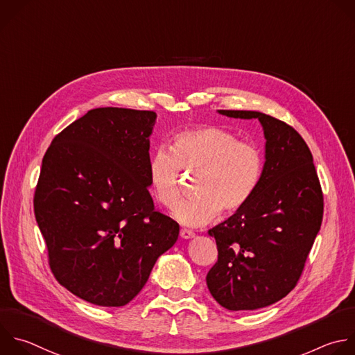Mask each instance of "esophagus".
I'll return each mask as SVG.
<instances>
[{
    "mask_svg": "<svg viewBox=\"0 0 355 355\" xmlns=\"http://www.w3.org/2000/svg\"><path fill=\"white\" fill-rule=\"evenodd\" d=\"M180 235H181V239H184V240H189V239L195 237V232H193V231H191V230L182 228V230L180 231Z\"/></svg>",
    "mask_w": 355,
    "mask_h": 355,
    "instance_id": "1",
    "label": "esophagus"
}]
</instances>
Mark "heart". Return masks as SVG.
Wrapping results in <instances>:
<instances>
[{
	"label": "heart",
	"mask_w": 355,
	"mask_h": 355,
	"mask_svg": "<svg viewBox=\"0 0 355 355\" xmlns=\"http://www.w3.org/2000/svg\"><path fill=\"white\" fill-rule=\"evenodd\" d=\"M181 168L199 173L195 198L180 202L174 217L184 225L199 227L220 211L244 209L262 182V150L220 127L184 130L171 138V149L159 148L149 160V181L156 199L173 207L181 196Z\"/></svg>",
	"instance_id": "b5f03b06"
}]
</instances>
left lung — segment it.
Here are the masks:
<instances>
[{"label":"left lung","instance_id":"left-lung-1","mask_svg":"<svg viewBox=\"0 0 355 355\" xmlns=\"http://www.w3.org/2000/svg\"><path fill=\"white\" fill-rule=\"evenodd\" d=\"M232 118H258L263 127L265 170L251 202L209 230L217 262L206 283L230 311H254L284 298L298 283L323 217V193L302 137L277 118L244 110H218Z\"/></svg>","mask_w":355,"mask_h":355}]
</instances>
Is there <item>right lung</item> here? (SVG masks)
Wrapping results in <instances>:
<instances>
[{"mask_svg":"<svg viewBox=\"0 0 355 355\" xmlns=\"http://www.w3.org/2000/svg\"><path fill=\"white\" fill-rule=\"evenodd\" d=\"M156 112L87 111L49 146L35 216L57 282L100 306H123L146 284L180 225L155 209L149 137Z\"/></svg>","mask_w":355,"mask_h":355,"instance_id":"1","label":"right lung"}]
</instances>
